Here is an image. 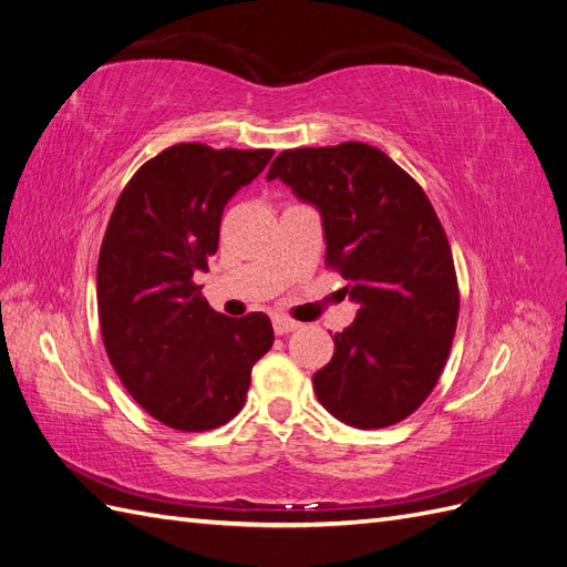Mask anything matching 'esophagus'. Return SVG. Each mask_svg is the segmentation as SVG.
I'll return each instance as SVG.
<instances>
[{"mask_svg":"<svg viewBox=\"0 0 567 567\" xmlns=\"http://www.w3.org/2000/svg\"><path fill=\"white\" fill-rule=\"evenodd\" d=\"M298 329H300V323H298V321L288 319V317H274V331H277L279 336H284V333H293V331H298Z\"/></svg>","mask_w":567,"mask_h":567,"instance_id":"obj_1","label":"esophagus"}]
</instances>
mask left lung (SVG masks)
Here are the masks:
<instances>
[{"mask_svg":"<svg viewBox=\"0 0 567 567\" xmlns=\"http://www.w3.org/2000/svg\"><path fill=\"white\" fill-rule=\"evenodd\" d=\"M267 179L319 210L326 262L359 307L312 375L317 400L362 431L400 423L435 388L458 319L452 250L431 200L362 142L284 151Z\"/></svg>","mask_w":567,"mask_h":567,"instance_id":"obj_1","label":"left lung"}]
</instances>
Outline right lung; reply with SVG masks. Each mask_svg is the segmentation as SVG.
<instances>
[{
    "instance_id": "add662e5",
    "label": "right lung",
    "mask_w": 567,
    "mask_h": 567,
    "mask_svg": "<svg viewBox=\"0 0 567 567\" xmlns=\"http://www.w3.org/2000/svg\"><path fill=\"white\" fill-rule=\"evenodd\" d=\"M271 156L169 146L136 169L113 208L96 267L101 336L127 392L175 431L231 421L274 342L267 315H219L194 284L217 252L225 205Z\"/></svg>"
}]
</instances>
